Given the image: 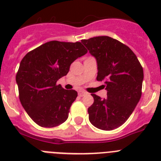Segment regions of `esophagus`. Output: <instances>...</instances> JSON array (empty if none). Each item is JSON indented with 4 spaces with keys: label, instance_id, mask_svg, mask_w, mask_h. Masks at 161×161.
Listing matches in <instances>:
<instances>
[{
    "label": "esophagus",
    "instance_id": "34e87169",
    "mask_svg": "<svg viewBox=\"0 0 161 161\" xmlns=\"http://www.w3.org/2000/svg\"><path fill=\"white\" fill-rule=\"evenodd\" d=\"M86 94V92H84V91H79V96H83L84 95Z\"/></svg>",
    "mask_w": 161,
    "mask_h": 161
}]
</instances>
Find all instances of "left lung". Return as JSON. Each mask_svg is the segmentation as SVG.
<instances>
[{
    "label": "left lung",
    "mask_w": 161,
    "mask_h": 161,
    "mask_svg": "<svg viewBox=\"0 0 161 161\" xmlns=\"http://www.w3.org/2000/svg\"><path fill=\"white\" fill-rule=\"evenodd\" d=\"M82 43L97 62V79L104 82L107 98L92 94L89 121L96 128L112 130L126 121L142 96L143 69L128 46L109 36H97Z\"/></svg>",
    "instance_id": "8db88e82"
}]
</instances>
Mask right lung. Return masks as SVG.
<instances>
[{"label": "right lung", "mask_w": 161, "mask_h": 161, "mask_svg": "<svg viewBox=\"0 0 161 161\" xmlns=\"http://www.w3.org/2000/svg\"><path fill=\"white\" fill-rule=\"evenodd\" d=\"M86 53L80 42L53 40L22 58L16 75L19 100L37 125L51 128L66 121L78 92L65 90L57 82L68 74L71 63Z\"/></svg>", "instance_id": "1"}]
</instances>
